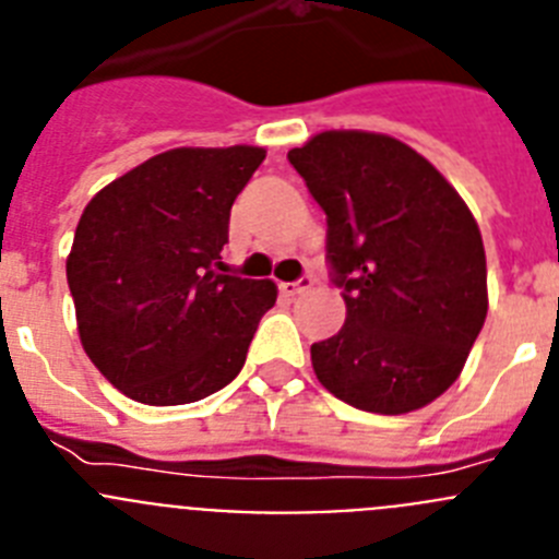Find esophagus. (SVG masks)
<instances>
[{
    "label": "esophagus",
    "mask_w": 559,
    "mask_h": 559,
    "mask_svg": "<svg viewBox=\"0 0 559 559\" xmlns=\"http://www.w3.org/2000/svg\"><path fill=\"white\" fill-rule=\"evenodd\" d=\"M310 285H313V280H310V276H302V280H296V283H283L280 288H283L285 296H296L302 294V290H308Z\"/></svg>",
    "instance_id": "1"
}]
</instances>
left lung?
Here are the masks:
<instances>
[{
    "label": "left lung",
    "instance_id": "obj_1",
    "mask_svg": "<svg viewBox=\"0 0 559 559\" xmlns=\"http://www.w3.org/2000/svg\"><path fill=\"white\" fill-rule=\"evenodd\" d=\"M328 215V260L347 305L310 347L330 394L374 414H408L453 386L487 319V257L473 212L406 142L322 131L288 151Z\"/></svg>",
    "mask_w": 559,
    "mask_h": 559
}]
</instances>
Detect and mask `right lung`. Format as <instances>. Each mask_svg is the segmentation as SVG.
I'll list each match as a JSON object with an SVG mask.
<instances>
[{
    "label": "right lung",
    "mask_w": 559,
    "mask_h": 559,
    "mask_svg": "<svg viewBox=\"0 0 559 559\" xmlns=\"http://www.w3.org/2000/svg\"><path fill=\"white\" fill-rule=\"evenodd\" d=\"M263 147H173L103 187L78 221L67 280L103 378L145 406L210 397L243 369L271 280L224 274L237 192Z\"/></svg>",
    "instance_id": "obj_1"
}]
</instances>
